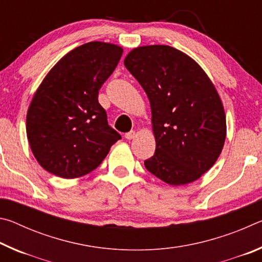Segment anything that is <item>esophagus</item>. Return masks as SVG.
I'll use <instances>...</instances> for the list:
<instances>
[{"mask_svg":"<svg viewBox=\"0 0 262 262\" xmlns=\"http://www.w3.org/2000/svg\"><path fill=\"white\" fill-rule=\"evenodd\" d=\"M135 136H136V132L135 130H130L129 133H127V134L125 135V137H126L127 140H133Z\"/></svg>","mask_w":262,"mask_h":262,"instance_id":"1","label":"esophagus"}]
</instances>
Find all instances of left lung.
<instances>
[{"mask_svg": "<svg viewBox=\"0 0 262 262\" xmlns=\"http://www.w3.org/2000/svg\"><path fill=\"white\" fill-rule=\"evenodd\" d=\"M151 108L155 155L147 170L172 186L198 180L224 147L227 118L221 97L201 66L167 45L140 46L125 57Z\"/></svg>", "mask_w": 262, "mask_h": 262, "instance_id": "obj_1", "label": "left lung"}]
</instances>
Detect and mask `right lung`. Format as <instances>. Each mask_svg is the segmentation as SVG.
Wrapping results in <instances>:
<instances>
[{
  "instance_id": "add662e5",
  "label": "right lung",
  "mask_w": 262,
  "mask_h": 262,
  "mask_svg": "<svg viewBox=\"0 0 262 262\" xmlns=\"http://www.w3.org/2000/svg\"><path fill=\"white\" fill-rule=\"evenodd\" d=\"M122 47L91 41L74 48L42 79L26 114V135L43 170L64 179L94 171L121 139L110 128L98 92Z\"/></svg>"
}]
</instances>
